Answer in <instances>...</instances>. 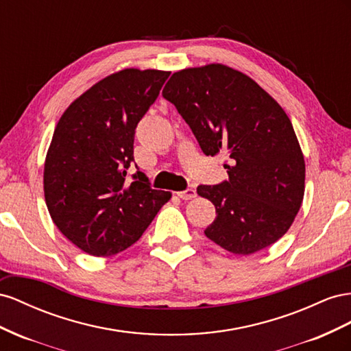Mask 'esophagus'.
Masks as SVG:
<instances>
[{
	"label": "esophagus",
	"mask_w": 351,
	"mask_h": 351,
	"mask_svg": "<svg viewBox=\"0 0 351 351\" xmlns=\"http://www.w3.org/2000/svg\"><path fill=\"white\" fill-rule=\"evenodd\" d=\"M176 195H178L179 198H182V199H193V198L197 197V191H195L194 188H188V189H185V191L176 193Z\"/></svg>",
	"instance_id": "obj_1"
}]
</instances>
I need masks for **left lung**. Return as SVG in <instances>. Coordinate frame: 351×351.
Returning <instances> with one entry per match:
<instances>
[{
    "label": "left lung",
    "instance_id": "obj_1",
    "mask_svg": "<svg viewBox=\"0 0 351 351\" xmlns=\"http://www.w3.org/2000/svg\"><path fill=\"white\" fill-rule=\"evenodd\" d=\"M163 97L191 128L206 156L228 154L229 179L199 185L216 207L206 237L248 256L276 243L303 203L306 166L291 120L252 77L225 64L175 72Z\"/></svg>",
    "mask_w": 351,
    "mask_h": 351
}]
</instances>
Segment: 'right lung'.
<instances>
[{
  "instance_id": "add662e5",
  "label": "right lung",
  "mask_w": 351,
  "mask_h": 351,
  "mask_svg": "<svg viewBox=\"0 0 351 351\" xmlns=\"http://www.w3.org/2000/svg\"><path fill=\"white\" fill-rule=\"evenodd\" d=\"M170 72L123 69L70 104L54 129L44 194L54 225L82 252L108 257L136 243L172 194L143 172L128 181L139 120Z\"/></svg>"
}]
</instances>
